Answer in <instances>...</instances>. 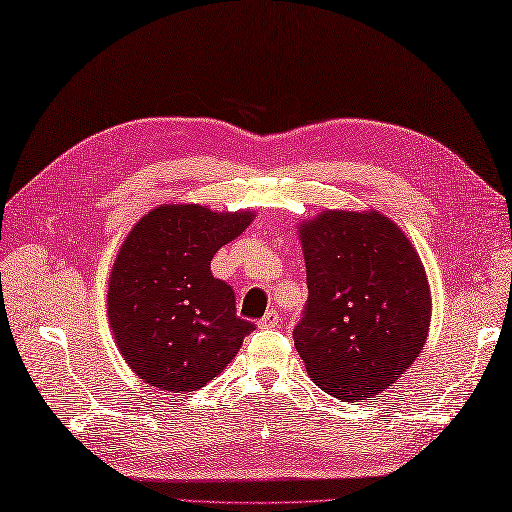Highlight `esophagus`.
<instances>
[{
    "instance_id": "34e87169",
    "label": "esophagus",
    "mask_w": 512,
    "mask_h": 512,
    "mask_svg": "<svg viewBox=\"0 0 512 512\" xmlns=\"http://www.w3.org/2000/svg\"><path fill=\"white\" fill-rule=\"evenodd\" d=\"M260 328H278L280 326V315L276 313V310H269V313H265V317L258 321Z\"/></svg>"
}]
</instances>
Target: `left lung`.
<instances>
[{
  "label": "left lung",
  "instance_id": "obj_1",
  "mask_svg": "<svg viewBox=\"0 0 512 512\" xmlns=\"http://www.w3.org/2000/svg\"><path fill=\"white\" fill-rule=\"evenodd\" d=\"M297 232L308 302L293 339L308 376L345 402L380 395L428 339L432 297L417 249L378 210H323Z\"/></svg>",
  "mask_w": 512,
  "mask_h": 512
}]
</instances>
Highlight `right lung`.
<instances>
[{
	"label": "right lung",
	"mask_w": 512,
	"mask_h": 512,
	"mask_svg": "<svg viewBox=\"0 0 512 512\" xmlns=\"http://www.w3.org/2000/svg\"><path fill=\"white\" fill-rule=\"evenodd\" d=\"M252 221V210L162 204L130 230L108 278V321L143 382L197 391L239 354L254 326L236 317L234 291L213 276L210 260Z\"/></svg>",
	"instance_id": "add662e5"
}]
</instances>
